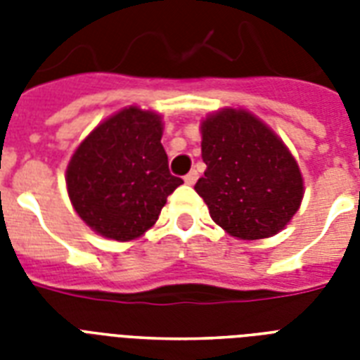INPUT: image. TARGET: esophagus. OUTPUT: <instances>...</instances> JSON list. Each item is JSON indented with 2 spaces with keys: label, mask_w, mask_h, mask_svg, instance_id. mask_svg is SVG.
<instances>
[{
  "label": "esophagus",
  "mask_w": 360,
  "mask_h": 360,
  "mask_svg": "<svg viewBox=\"0 0 360 360\" xmlns=\"http://www.w3.org/2000/svg\"><path fill=\"white\" fill-rule=\"evenodd\" d=\"M198 179V172L196 169H192V172H188V174L185 175V183L186 185H194Z\"/></svg>",
  "instance_id": "1"
}]
</instances>
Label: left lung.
Masks as SVG:
<instances>
[{
    "instance_id": "obj_1",
    "label": "left lung",
    "mask_w": 360,
    "mask_h": 360,
    "mask_svg": "<svg viewBox=\"0 0 360 360\" xmlns=\"http://www.w3.org/2000/svg\"><path fill=\"white\" fill-rule=\"evenodd\" d=\"M205 175L196 192L211 219L239 239L278 233L297 213L302 177L273 130L243 110H222L202 123Z\"/></svg>"
}]
</instances>
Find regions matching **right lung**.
Returning <instances> with one entry per match:
<instances>
[{
  "label": "right lung",
  "instance_id": "right-lung-1",
  "mask_svg": "<svg viewBox=\"0 0 360 360\" xmlns=\"http://www.w3.org/2000/svg\"><path fill=\"white\" fill-rule=\"evenodd\" d=\"M160 115L130 106L98 124L70 158L67 188L91 230L115 240L147 231L183 183L169 174Z\"/></svg>",
  "mask_w": 360,
  "mask_h": 360
}]
</instances>
